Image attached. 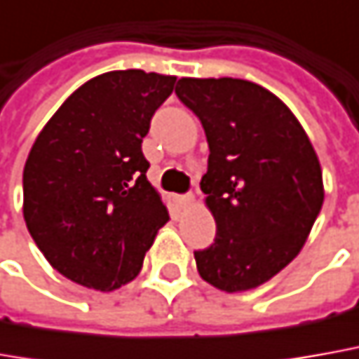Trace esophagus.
<instances>
[{
	"label": "esophagus",
	"mask_w": 359,
	"mask_h": 359,
	"mask_svg": "<svg viewBox=\"0 0 359 359\" xmlns=\"http://www.w3.org/2000/svg\"><path fill=\"white\" fill-rule=\"evenodd\" d=\"M177 202H179L180 206H189V204L194 202V196L192 194H180V196H177Z\"/></svg>",
	"instance_id": "obj_1"
}]
</instances>
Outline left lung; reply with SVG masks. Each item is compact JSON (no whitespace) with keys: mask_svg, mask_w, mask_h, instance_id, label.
<instances>
[{"mask_svg":"<svg viewBox=\"0 0 359 359\" xmlns=\"http://www.w3.org/2000/svg\"><path fill=\"white\" fill-rule=\"evenodd\" d=\"M179 100L210 147L200 180L216 238L194 251L200 277L222 291L253 289L297 257L323 208L311 139L269 90L240 78H180Z\"/></svg>","mask_w":359,"mask_h":359,"instance_id":"left-lung-1","label":"left lung"}]
</instances>
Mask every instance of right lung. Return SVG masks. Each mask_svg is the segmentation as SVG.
<instances>
[{
  "label": "right lung",
  "mask_w": 359,
  "mask_h": 359,
  "mask_svg": "<svg viewBox=\"0 0 359 359\" xmlns=\"http://www.w3.org/2000/svg\"><path fill=\"white\" fill-rule=\"evenodd\" d=\"M177 78L114 70L88 80L39 133L23 170L27 230L70 281L114 291L143 265L169 212L141 143Z\"/></svg>",
  "instance_id": "right-lung-1"
}]
</instances>
